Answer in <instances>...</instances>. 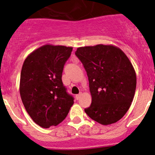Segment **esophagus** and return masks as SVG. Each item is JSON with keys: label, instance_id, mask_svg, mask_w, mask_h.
<instances>
[{"label": "esophagus", "instance_id": "1", "mask_svg": "<svg viewBox=\"0 0 155 155\" xmlns=\"http://www.w3.org/2000/svg\"><path fill=\"white\" fill-rule=\"evenodd\" d=\"M81 95H82V93H79V94H76V98H77V99H78V100L80 99V98H81Z\"/></svg>", "mask_w": 155, "mask_h": 155}]
</instances>
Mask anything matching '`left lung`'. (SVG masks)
Here are the masks:
<instances>
[{"label":"left lung","instance_id":"obj_1","mask_svg":"<svg viewBox=\"0 0 155 155\" xmlns=\"http://www.w3.org/2000/svg\"><path fill=\"white\" fill-rule=\"evenodd\" d=\"M75 55L87 72L91 104L84 109L102 125L114 124L127 113L136 91L137 77L128 57L112 45L79 47Z\"/></svg>","mask_w":155,"mask_h":155}]
</instances>
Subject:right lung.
Listing matches in <instances>:
<instances>
[{"label":"right lung","instance_id":"obj_1","mask_svg":"<svg viewBox=\"0 0 155 155\" xmlns=\"http://www.w3.org/2000/svg\"><path fill=\"white\" fill-rule=\"evenodd\" d=\"M72 47L44 45L25 60L20 78V95L27 113L43 128L66 118L74 97L63 84L62 73Z\"/></svg>","mask_w":155,"mask_h":155}]
</instances>
